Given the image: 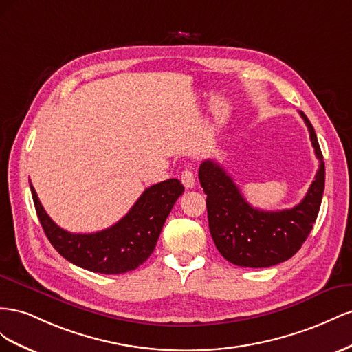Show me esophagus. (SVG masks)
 <instances>
[{"mask_svg": "<svg viewBox=\"0 0 352 352\" xmlns=\"http://www.w3.org/2000/svg\"><path fill=\"white\" fill-rule=\"evenodd\" d=\"M182 183L186 188H193L196 186V175L192 168H186L182 173Z\"/></svg>", "mask_w": 352, "mask_h": 352, "instance_id": "obj_1", "label": "esophagus"}]
</instances>
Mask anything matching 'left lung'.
I'll list each match as a JSON object with an SVG mask.
<instances>
[{"label": "left lung", "mask_w": 352, "mask_h": 352, "mask_svg": "<svg viewBox=\"0 0 352 352\" xmlns=\"http://www.w3.org/2000/svg\"><path fill=\"white\" fill-rule=\"evenodd\" d=\"M308 126L311 144L320 166L300 204L283 210H261L250 206L224 168L204 160L199 182L206 195L209 232L219 254L239 267L263 268L292 258L307 240L316 223L324 192V162L313 125Z\"/></svg>", "instance_id": "8db88e82"}]
</instances>
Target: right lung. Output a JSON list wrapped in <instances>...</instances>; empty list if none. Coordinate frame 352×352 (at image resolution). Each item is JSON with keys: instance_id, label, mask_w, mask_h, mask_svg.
Wrapping results in <instances>:
<instances>
[{"instance_id": "add662e5", "label": "right lung", "mask_w": 352, "mask_h": 352, "mask_svg": "<svg viewBox=\"0 0 352 352\" xmlns=\"http://www.w3.org/2000/svg\"><path fill=\"white\" fill-rule=\"evenodd\" d=\"M36 215L50 243L69 263L93 273L122 274L152 255L165 221L184 186L177 178L146 188L129 212L97 233H69L47 215L31 184Z\"/></svg>"}]
</instances>
